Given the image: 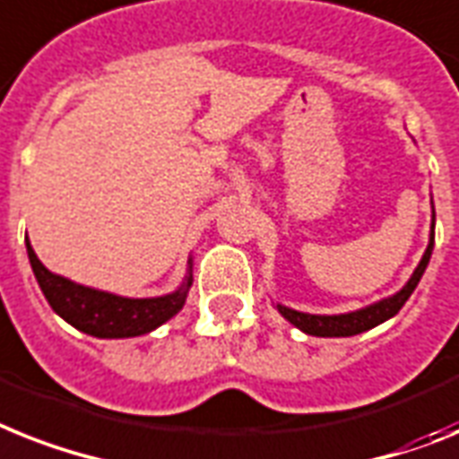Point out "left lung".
Returning <instances> with one entry per match:
<instances>
[{
	"instance_id": "obj_1",
	"label": "left lung",
	"mask_w": 459,
	"mask_h": 459,
	"mask_svg": "<svg viewBox=\"0 0 459 459\" xmlns=\"http://www.w3.org/2000/svg\"><path fill=\"white\" fill-rule=\"evenodd\" d=\"M431 213H434V206H431ZM431 251H434V221H431L429 246H427L425 255H422V260H420V264L415 267V272H412V276L408 279L406 286H403L399 293H394L392 298H385V300L363 307V309H357V312L325 316V314L298 312V309H290V307L283 305H276V309L281 312L283 319H289L295 328H300L307 335H316V338H350V335H359V333L370 331L375 325H380L382 321L392 319L394 314H399V309L406 305V300L411 298V293L420 283L422 274H425Z\"/></svg>"
}]
</instances>
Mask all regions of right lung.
<instances>
[{
    "label": "right lung",
    "mask_w": 459,
    "mask_h": 459,
    "mask_svg": "<svg viewBox=\"0 0 459 459\" xmlns=\"http://www.w3.org/2000/svg\"><path fill=\"white\" fill-rule=\"evenodd\" d=\"M28 257L32 264L34 279L41 293L53 307V312L63 316L77 331L89 333L93 338H135L154 331L161 324L176 316L187 300L192 286V260L183 286L161 298H121L115 293L89 289L74 283L60 274L48 272L32 246L28 244Z\"/></svg>",
    "instance_id": "obj_1"
}]
</instances>
